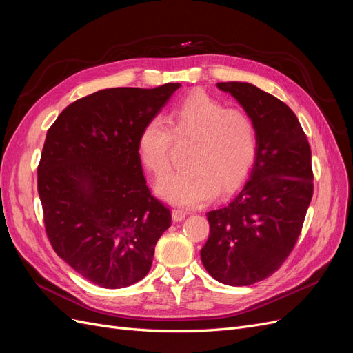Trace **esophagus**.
Returning <instances> with one entry per match:
<instances>
[{
    "mask_svg": "<svg viewBox=\"0 0 353 353\" xmlns=\"http://www.w3.org/2000/svg\"><path fill=\"white\" fill-rule=\"evenodd\" d=\"M187 216V212L183 209H174L172 210V221L174 222H181Z\"/></svg>",
    "mask_w": 353,
    "mask_h": 353,
    "instance_id": "34e87169",
    "label": "esophagus"
}]
</instances>
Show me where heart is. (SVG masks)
<instances>
[{
  "label": "heart",
  "instance_id": "heart-1",
  "mask_svg": "<svg viewBox=\"0 0 353 353\" xmlns=\"http://www.w3.org/2000/svg\"><path fill=\"white\" fill-rule=\"evenodd\" d=\"M174 141L193 143L185 170L159 179L157 193L179 206L194 208L221 191L236 190L248 178L256 157V130L248 113L225 109L203 91L191 92L168 117H152L138 135L143 166L154 176L170 168Z\"/></svg>",
  "mask_w": 353,
  "mask_h": 353
}]
</instances>
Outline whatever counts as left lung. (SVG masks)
<instances>
[{
	"label": "left lung",
	"instance_id": "8db88e82",
	"mask_svg": "<svg viewBox=\"0 0 353 353\" xmlns=\"http://www.w3.org/2000/svg\"><path fill=\"white\" fill-rule=\"evenodd\" d=\"M256 130L248 183L228 205L206 213L209 239L200 250L219 283L252 285L268 279L292 253L314 194L311 147L285 103L248 82H219Z\"/></svg>",
	"mask_w": 353,
	"mask_h": 353
}]
</instances>
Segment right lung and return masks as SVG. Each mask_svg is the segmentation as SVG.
I'll return each instance as SVG.
<instances>
[{
	"instance_id": "obj_1",
	"label": "right lung",
	"mask_w": 353,
	"mask_h": 353,
	"mask_svg": "<svg viewBox=\"0 0 353 353\" xmlns=\"http://www.w3.org/2000/svg\"><path fill=\"white\" fill-rule=\"evenodd\" d=\"M179 83L109 88L69 104L47 131L38 194L51 248L104 288L147 275L170 210L148 188L138 157L143 126Z\"/></svg>"
}]
</instances>
